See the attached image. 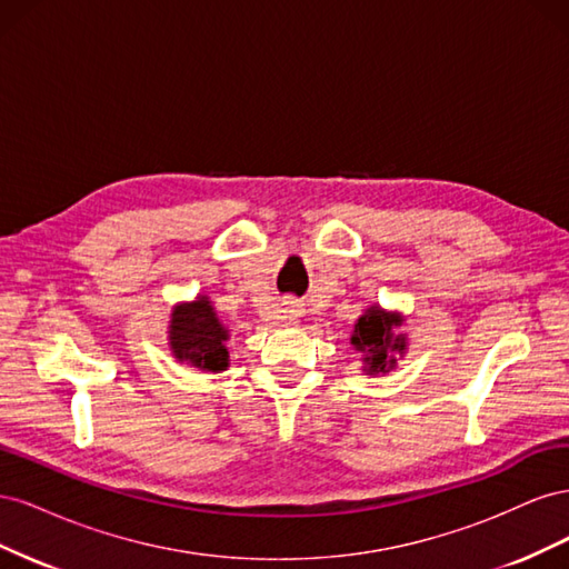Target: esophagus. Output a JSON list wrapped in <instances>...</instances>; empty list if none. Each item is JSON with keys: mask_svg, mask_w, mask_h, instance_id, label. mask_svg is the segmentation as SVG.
<instances>
[{"mask_svg": "<svg viewBox=\"0 0 569 569\" xmlns=\"http://www.w3.org/2000/svg\"><path fill=\"white\" fill-rule=\"evenodd\" d=\"M303 313V303H299L297 299H284L280 303V311H278V320L284 322H295L299 316Z\"/></svg>", "mask_w": 569, "mask_h": 569, "instance_id": "1", "label": "esophagus"}]
</instances>
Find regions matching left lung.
Segmentation results:
<instances>
[{"label": "left lung", "mask_w": 569, "mask_h": 569, "mask_svg": "<svg viewBox=\"0 0 569 569\" xmlns=\"http://www.w3.org/2000/svg\"><path fill=\"white\" fill-rule=\"evenodd\" d=\"M399 325V318H393L380 308H370L366 316H360L356 327H353V337L351 343L366 353V363L368 372H385L389 366H393V360L387 358L389 349L391 351H403L406 341L403 337H393V327Z\"/></svg>", "instance_id": "8db88e82"}]
</instances>
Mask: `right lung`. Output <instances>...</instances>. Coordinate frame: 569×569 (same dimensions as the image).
I'll return each mask as SVG.
<instances>
[{
	"mask_svg": "<svg viewBox=\"0 0 569 569\" xmlns=\"http://www.w3.org/2000/svg\"><path fill=\"white\" fill-rule=\"evenodd\" d=\"M228 330L220 325L211 301L201 297L194 303H182L170 320V349L178 360L218 372L228 368L226 341Z\"/></svg>",
	"mask_w": 569,
	"mask_h": 569,
	"instance_id": "add662e5",
	"label": "right lung"
}]
</instances>
